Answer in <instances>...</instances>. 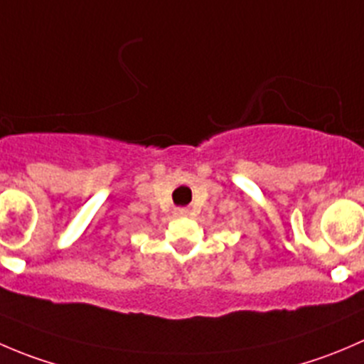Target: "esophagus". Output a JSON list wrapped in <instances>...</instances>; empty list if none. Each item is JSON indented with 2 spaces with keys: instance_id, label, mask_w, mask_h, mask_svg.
<instances>
[{
  "instance_id": "obj_1",
  "label": "esophagus",
  "mask_w": 364,
  "mask_h": 364,
  "mask_svg": "<svg viewBox=\"0 0 364 364\" xmlns=\"http://www.w3.org/2000/svg\"><path fill=\"white\" fill-rule=\"evenodd\" d=\"M174 215L176 216H186V215H188V209H186V208H176Z\"/></svg>"
}]
</instances>
